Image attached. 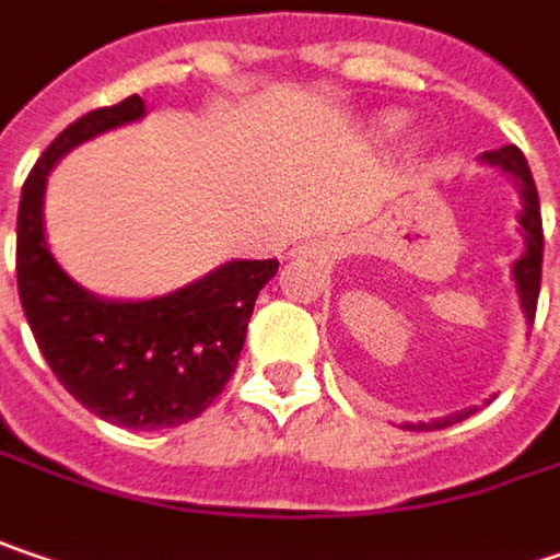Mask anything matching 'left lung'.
Instances as JSON below:
<instances>
[{
	"instance_id": "1",
	"label": "left lung",
	"mask_w": 560,
	"mask_h": 560,
	"mask_svg": "<svg viewBox=\"0 0 560 560\" xmlns=\"http://www.w3.org/2000/svg\"><path fill=\"white\" fill-rule=\"evenodd\" d=\"M488 164H498L504 167L508 174H513L520 180L523 189V214H520V224H523V234H526V253L516 259L513 266V279L520 288V304L529 316V323L536 319V304H539V288H542V249H545V234H542V206H539V192H536V183L529 174V164H526V154L516 149V145H504L498 151H485L481 154ZM476 409L456 411L450 418L441 421H421V424H406L409 431H441L450 428L463 418H469Z\"/></svg>"
}]
</instances>
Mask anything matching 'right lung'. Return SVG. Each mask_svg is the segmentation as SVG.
Wrapping results in <instances>:
<instances>
[{"label":"right lung","instance_id":"add662e5","mask_svg":"<svg viewBox=\"0 0 560 560\" xmlns=\"http://www.w3.org/2000/svg\"><path fill=\"white\" fill-rule=\"evenodd\" d=\"M145 114L132 94L69 122L34 171L18 206V298L56 380L97 418L132 428H177L212 406L234 377L256 294L279 259H234L154 301L116 304L82 291L44 241L50 167L79 142Z\"/></svg>","mask_w":560,"mask_h":560}]
</instances>
